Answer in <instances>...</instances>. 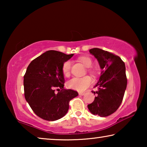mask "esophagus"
I'll return each instance as SVG.
<instances>
[{"mask_svg":"<svg viewBox=\"0 0 147 147\" xmlns=\"http://www.w3.org/2000/svg\"><path fill=\"white\" fill-rule=\"evenodd\" d=\"M84 93H81V92H80L79 93V95H81V96H83V95H84Z\"/></svg>","mask_w":147,"mask_h":147,"instance_id":"1","label":"esophagus"}]
</instances>
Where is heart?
Returning <instances> with one entry per match:
<instances>
[{"mask_svg": "<svg viewBox=\"0 0 147 147\" xmlns=\"http://www.w3.org/2000/svg\"><path fill=\"white\" fill-rule=\"evenodd\" d=\"M78 60L84 64V65L88 67V71L91 74H95L96 69L92 67V59L88 56H81L78 58ZM71 68V61L67 60L62 65V72L65 76H68L70 74ZM92 84V79L89 76L84 77H74L67 82V86L69 88L74 89L78 91H84L89 88Z\"/></svg>", "mask_w": 147, "mask_h": 147, "instance_id": "heart-1", "label": "heart"}]
</instances>
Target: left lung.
Wrapping results in <instances>:
<instances>
[{"instance_id": "left-lung-1", "label": "left lung", "mask_w": 147, "mask_h": 147, "mask_svg": "<svg viewBox=\"0 0 147 147\" xmlns=\"http://www.w3.org/2000/svg\"><path fill=\"white\" fill-rule=\"evenodd\" d=\"M89 53L96 58L101 72L97 84L98 91H92L96 96L88 107L93 115L107 117L120 106L127 86L125 64L121 58L100 49L93 48Z\"/></svg>"}]
</instances>
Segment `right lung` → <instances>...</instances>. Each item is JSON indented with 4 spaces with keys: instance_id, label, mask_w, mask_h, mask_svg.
I'll list each match as a JSON object with an SVG mask.
<instances>
[{
    "instance_id": "add662e5",
    "label": "right lung",
    "mask_w": 147,
    "mask_h": 147,
    "mask_svg": "<svg viewBox=\"0 0 147 147\" xmlns=\"http://www.w3.org/2000/svg\"><path fill=\"white\" fill-rule=\"evenodd\" d=\"M73 55L48 51L32 60L26 69L24 97L34 112L44 120L54 121L63 117L67 113L69 102L78 95L76 91L63 88L62 65Z\"/></svg>"
}]
</instances>
